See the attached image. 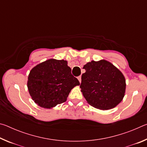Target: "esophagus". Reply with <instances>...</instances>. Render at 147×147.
I'll use <instances>...</instances> for the list:
<instances>
[{
    "label": "esophagus",
    "mask_w": 147,
    "mask_h": 147,
    "mask_svg": "<svg viewBox=\"0 0 147 147\" xmlns=\"http://www.w3.org/2000/svg\"><path fill=\"white\" fill-rule=\"evenodd\" d=\"M78 80H79V82H80V83H81V82H82V79H81V76H78Z\"/></svg>",
    "instance_id": "obj_1"
}]
</instances>
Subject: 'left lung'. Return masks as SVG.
Segmentation results:
<instances>
[{
	"label": "left lung",
	"mask_w": 147,
	"mask_h": 147,
	"mask_svg": "<svg viewBox=\"0 0 147 147\" xmlns=\"http://www.w3.org/2000/svg\"><path fill=\"white\" fill-rule=\"evenodd\" d=\"M81 91L94 108L107 110L121 102L125 93L126 80L123 73L104 59L88 62L83 67Z\"/></svg>",
	"instance_id": "1"
}]
</instances>
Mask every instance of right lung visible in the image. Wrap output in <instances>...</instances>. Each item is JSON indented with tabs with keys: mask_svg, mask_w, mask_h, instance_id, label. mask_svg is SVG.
I'll list each match as a JSON object with an SVG mask.
<instances>
[{
	"mask_svg": "<svg viewBox=\"0 0 147 147\" xmlns=\"http://www.w3.org/2000/svg\"><path fill=\"white\" fill-rule=\"evenodd\" d=\"M80 85L71 74L66 60L50 59L37 65L30 72L27 86L38 106L51 109L65 102L74 87Z\"/></svg>",
	"mask_w": 147,
	"mask_h": 147,
	"instance_id": "add662e5",
	"label": "right lung"
}]
</instances>
